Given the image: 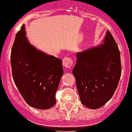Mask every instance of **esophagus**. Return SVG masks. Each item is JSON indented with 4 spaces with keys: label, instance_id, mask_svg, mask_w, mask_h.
Wrapping results in <instances>:
<instances>
[{
    "label": "esophagus",
    "instance_id": "34e87169",
    "mask_svg": "<svg viewBox=\"0 0 132 132\" xmlns=\"http://www.w3.org/2000/svg\"><path fill=\"white\" fill-rule=\"evenodd\" d=\"M63 65L65 68H71L73 65V61L71 58L66 57L63 59Z\"/></svg>",
    "mask_w": 132,
    "mask_h": 132
}]
</instances>
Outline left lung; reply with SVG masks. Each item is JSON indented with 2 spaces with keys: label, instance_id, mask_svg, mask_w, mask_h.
<instances>
[{
  "label": "left lung",
  "instance_id": "1",
  "mask_svg": "<svg viewBox=\"0 0 132 132\" xmlns=\"http://www.w3.org/2000/svg\"><path fill=\"white\" fill-rule=\"evenodd\" d=\"M73 74L80 102L90 109L104 106L113 96L120 79V53L109 30L103 44L77 53Z\"/></svg>",
  "mask_w": 132,
  "mask_h": 132
}]
</instances>
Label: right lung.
Here are the masks:
<instances>
[{
	"mask_svg": "<svg viewBox=\"0 0 132 132\" xmlns=\"http://www.w3.org/2000/svg\"><path fill=\"white\" fill-rule=\"evenodd\" d=\"M10 61L15 85L28 104L41 110L55 104V93L63 74L62 60L31 45L24 25L16 35Z\"/></svg>",
	"mask_w": 132,
	"mask_h": 132,
	"instance_id": "obj_1",
	"label": "right lung"
}]
</instances>
